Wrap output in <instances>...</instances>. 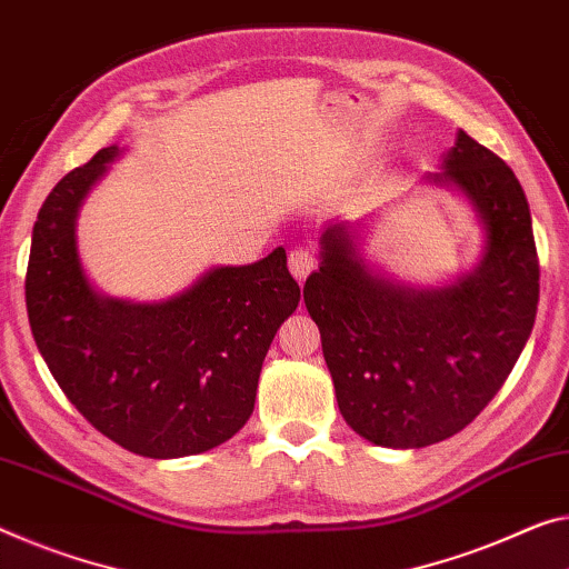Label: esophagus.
<instances>
[{
  "label": "esophagus",
  "instance_id": "esophagus-1",
  "mask_svg": "<svg viewBox=\"0 0 569 569\" xmlns=\"http://www.w3.org/2000/svg\"><path fill=\"white\" fill-rule=\"evenodd\" d=\"M287 264H290L292 277L302 284L305 279H308V274L315 269V264H318V257H315L312 249L300 247V249L290 251V259H287Z\"/></svg>",
  "mask_w": 569,
  "mask_h": 569
}]
</instances>
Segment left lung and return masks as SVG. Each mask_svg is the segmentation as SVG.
<instances>
[{"label":"left lung","mask_w":569,"mask_h":569,"mask_svg":"<svg viewBox=\"0 0 569 569\" xmlns=\"http://www.w3.org/2000/svg\"><path fill=\"white\" fill-rule=\"evenodd\" d=\"M483 229V254L442 287L383 274L361 254L363 221H330L305 308L320 328L340 415L383 448H427L483 412L531 336L539 261L527 196L501 157L458 132L430 172Z\"/></svg>","instance_id":"obj_1"}]
</instances>
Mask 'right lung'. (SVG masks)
<instances>
[{
	"label": "right lung",
	"mask_w": 569,
	"mask_h": 569,
	"mask_svg": "<svg viewBox=\"0 0 569 569\" xmlns=\"http://www.w3.org/2000/svg\"><path fill=\"white\" fill-rule=\"evenodd\" d=\"M119 154L103 147L42 203L24 279L30 328L52 379L101 435L144 458L198 456L254 412L261 363L300 287L277 247L254 264L208 269L162 302L96 290L76 221Z\"/></svg>",
	"instance_id": "right-lung-1"
}]
</instances>
